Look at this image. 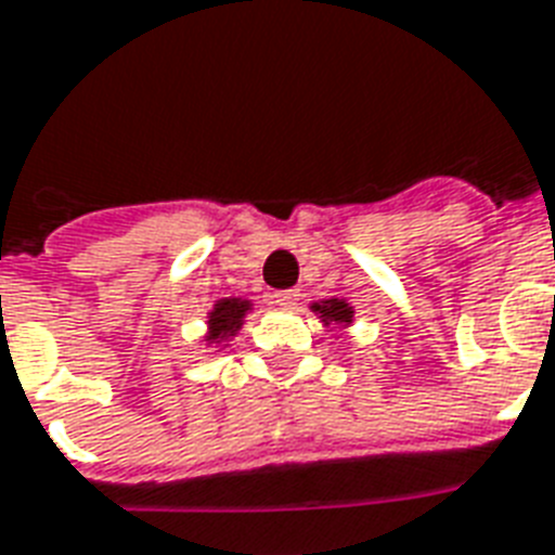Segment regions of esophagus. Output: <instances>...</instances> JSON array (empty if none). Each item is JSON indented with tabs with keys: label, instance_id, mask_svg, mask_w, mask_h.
<instances>
[{
	"label": "esophagus",
	"instance_id": "1",
	"mask_svg": "<svg viewBox=\"0 0 555 555\" xmlns=\"http://www.w3.org/2000/svg\"><path fill=\"white\" fill-rule=\"evenodd\" d=\"M300 300V292L298 289H286V292H274L272 295V304L283 306V309H292V306Z\"/></svg>",
	"mask_w": 555,
	"mask_h": 555
}]
</instances>
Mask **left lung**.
Returning a JSON list of instances; mask_svg holds the SVG:
<instances>
[{
	"label": "left lung",
	"instance_id": "obj_1",
	"mask_svg": "<svg viewBox=\"0 0 555 555\" xmlns=\"http://www.w3.org/2000/svg\"><path fill=\"white\" fill-rule=\"evenodd\" d=\"M312 312L321 314V321L326 323V326H330V323H335V326H349L354 318L352 306L340 298H330V300H321V304H312Z\"/></svg>",
	"mask_w": 555,
	"mask_h": 555
}]
</instances>
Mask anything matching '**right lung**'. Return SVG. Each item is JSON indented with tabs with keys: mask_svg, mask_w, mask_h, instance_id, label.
I'll return each instance as SVG.
<instances>
[{
	"mask_svg": "<svg viewBox=\"0 0 555 555\" xmlns=\"http://www.w3.org/2000/svg\"><path fill=\"white\" fill-rule=\"evenodd\" d=\"M251 309V300L243 298H223L217 300L215 309L208 312V344H223V340L234 338L243 326V318Z\"/></svg>",
	"mask_w": 555,
	"mask_h": 555,
	"instance_id": "obj_1",
	"label": "right lung"
}]
</instances>
